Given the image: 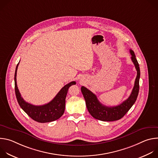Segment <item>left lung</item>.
Instances as JSON below:
<instances>
[{"label":"left lung","mask_w":158,"mask_h":158,"mask_svg":"<svg viewBox=\"0 0 158 158\" xmlns=\"http://www.w3.org/2000/svg\"><path fill=\"white\" fill-rule=\"evenodd\" d=\"M131 60L137 71V76L134 82V85L129 97L121 104L108 107L101 104L96 96L86 87L82 86L81 92L85 101L87 110L95 119L102 121H114L121 119L136 102L139 89L140 69L138 60L133 51L130 49Z\"/></svg>","instance_id":"8db88e82"}]
</instances>
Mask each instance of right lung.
I'll list each match as a JSON object with an SVG mask.
<instances>
[{"label": "right lung", "mask_w": 158, "mask_h": 158, "mask_svg": "<svg viewBox=\"0 0 158 158\" xmlns=\"http://www.w3.org/2000/svg\"><path fill=\"white\" fill-rule=\"evenodd\" d=\"M19 62L17 64L14 75L15 92L17 102L20 107L33 120L41 123H49L59 119L64 114L65 110V98L68 92V89L72 85L76 84L75 81H72L65 85L55 96V98L49 103L42 106H34L26 102L21 97L17 87L16 76L17 71Z\"/></svg>", "instance_id": "1"}]
</instances>
